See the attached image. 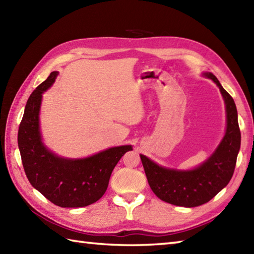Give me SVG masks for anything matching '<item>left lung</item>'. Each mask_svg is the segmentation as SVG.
I'll list each match as a JSON object with an SVG mask.
<instances>
[{"mask_svg": "<svg viewBox=\"0 0 254 254\" xmlns=\"http://www.w3.org/2000/svg\"><path fill=\"white\" fill-rule=\"evenodd\" d=\"M219 87L226 105L227 128L225 136L210 157L192 170L167 169L158 166L146 156L141 160L153 192L163 201L177 206L195 207L207 203L228 185L234 175L237 156L240 149L241 134L235 101L217 77L204 73Z\"/></svg>", "mask_w": 254, "mask_h": 254, "instance_id": "obj_1", "label": "left lung"}]
</instances>
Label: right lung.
I'll use <instances>...</instances> for the list:
<instances>
[{
  "mask_svg": "<svg viewBox=\"0 0 254 254\" xmlns=\"http://www.w3.org/2000/svg\"><path fill=\"white\" fill-rule=\"evenodd\" d=\"M52 72L27 100L18 128V147L25 174L31 186L61 207H84L104 195L111 172L131 145L111 147L80 159L62 158L51 153L41 139L39 111L42 93L55 83Z\"/></svg>",
  "mask_w": 254,
  "mask_h": 254,
  "instance_id": "add662e5",
  "label": "right lung"
}]
</instances>
